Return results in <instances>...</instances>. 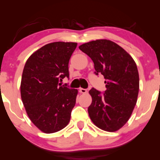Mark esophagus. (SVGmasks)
Masks as SVG:
<instances>
[{
    "instance_id": "obj_1",
    "label": "esophagus",
    "mask_w": 160,
    "mask_h": 160,
    "mask_svg": "<svg viewBox=\"0 0 160 160\" xmlns=\"http://www.w3.org/2000/svg\"><path fill=\"white\" fill-rule=\"evenodd\" d=\"M79 91H80V92L82 93V94H85V93L87 92V89H83V88H80V89H79Z\"/></svg>"
}]
</instances>
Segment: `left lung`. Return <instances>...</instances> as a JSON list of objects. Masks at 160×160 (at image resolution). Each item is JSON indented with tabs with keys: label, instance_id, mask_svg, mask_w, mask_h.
<instances>
[{
	"label": "left lung",
	"instance_id": "8db88e82",
	"mask_svg": "<svg viewBox=\"0 0 160 160\" xmlns=\"http://www.w3.org/2000/svg\"><path fill=\"white\" fill-rule=\"evenodd\" d=\"M79 49L94 63L95 74L104 77L103 93L92 88L89 117L97 127L115 132L126 123L137 102L139 76L133 58L122 47L108 40H96Z\"/></svg>",
	"mask_w": 160,
	"mask_h": 160
}]
</instances>
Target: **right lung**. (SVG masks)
<instances>
[{"label": "right lung", "instance_id": "right-lung-1", "mask_svg": "<svg viewBox=\"0 0 160 160\" xmlns=\"http://www.w3.org/2000/svg\"><path fill=\"white\" fill-rule=\"evenodd\" d=\"M77 43L54 42L28 58L21 81V97L30 120L45 133L68 124L78 90L60 82L69 78L68 63Z\"/></svg>", "mask_w": 160, "mask_h": 160}]
</instances>
